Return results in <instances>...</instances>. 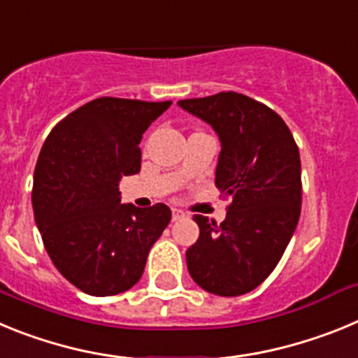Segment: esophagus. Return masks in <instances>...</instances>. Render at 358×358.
<instances>
[{
    "instance_id": "esophagus-1",
    "label": "esophagus",
    "mask_w": 358,
    "mask_h": 358,
    "mask_svg": "<svg viewBox=\"0 0 358 358\" xmlns=\"http://www.w3.org/2000/svg\"><path fill=\"white\" fill-rule=\"evenodd\" d=\"M181 218H185V211L173 208V210H172V220H181Z\"/></svg>"
}]
</instances>
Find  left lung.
Returning a JSON list of instances; mask_svg holds the SVG:
<instances>
[{
    "mask_svg": "<svg viewBox=\"0 0 358 358\" xmlns=\"http://www.w3.org/2000/svg\"><path fill=\"white\" fill-rule=\"evenodd\" d=\"M177 106L217 132L215 186L233 199L222 224L194 217L201 233L186 251L189 276L215 296H242L273 273L296 231L299 148L281 116L245 94L227 91Z\"/></svg>",
    "mask_w": 358,
    "mask_h": 358,
    "instance_id": "left-lung-1",
    "label": "left lung"
}]
</instances>
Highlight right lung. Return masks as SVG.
<instances>
[{
  "instance_id": "1",
  "label": "right lung",
  "mask_w": 358,
  "mask_h": 358,
  "mask_svg": "<svg viewBox=\"0 0 358 358\" xmlns=\"http://www.w3.org/2000/svg\"><path fill=\"white\" fill-rule=\"evenodd\" d=\"M172 102L102 96L50 132L34 173V218L59 273L90 296L140 281L172 211L122 204L120 179L141 169L143 132Z\"/></svg>"
}]
</instances>
